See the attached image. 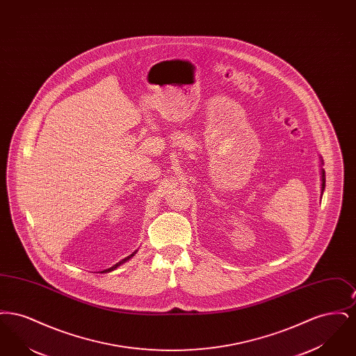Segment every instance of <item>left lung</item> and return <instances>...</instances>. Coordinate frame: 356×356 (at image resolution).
<instances>
[{"label":"left lung","mask_w":356,"mask_h":356,"mask_svg":"<svg viewBox=\"0 0 356 356\" xmlns=\"http://www.w3.org/2000/svg\"><path fill=\"white\" fill-rule=\"evenodd\" d=\"M324 186H325V172H324V170H322V193L323 191H324Z\"/></svg>","instance_id":"8db88e82"}]
</instances>
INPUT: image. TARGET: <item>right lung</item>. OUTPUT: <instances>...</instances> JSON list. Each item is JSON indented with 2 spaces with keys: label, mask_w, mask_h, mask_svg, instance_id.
<instances>
[{
  "label": "right lung",
  "mask_w": 356,
  "mask_h": 356,
  "mask_svg": "<svg viewBox=\"0 0 356 356\" xmlns=\"http://www.w3.org/2000/svg\"><path fill=\"white\" fill-rule=\"evenodd\" d=\"M132 256H134V254H131V256H128V257H127V259H124V260H122V261H120V263H118V264H116V266H115V267H112V268H109V270H105V271H102V272H109V271H112V270H115V268H116V267H118V266H120V264H121V263H124V261H127V260H128V259H129V257H132Z\"/></svg>",
  "instance_id": "add662e5"
}]
</instances>
